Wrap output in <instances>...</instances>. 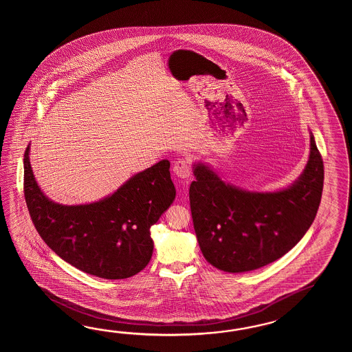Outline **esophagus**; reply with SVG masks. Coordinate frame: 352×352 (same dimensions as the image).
Here are the masks:
<instances>
[{"label": "esophagus", "mask_w": 352, "mask_h": 352, "mask_svg": "<svg viewBox=\"0 0 352 352\" xmlns=\"http://www.w3.org/2000/svg\"><path fill=\"white\" fill-rule=\"evenodd\" d=\"M173 173L179 177V179H188L191 177V168L190 164L186 160H179L175 165H173Z\"/></svg>", "instance_id": "esophagus-1"}]
</instances>
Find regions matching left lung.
<instances>
[{"instance_id": "obj_1", "label": "left lung", "mask_w": 352, "mask_h": 352, "mask_svg": "<svg viewBox=\"0 0 352 352\" xmlns=\"http://www.w3.org/2000/svg\"><path fill=\"white\" fill-rule=\"evenodd\" d=\"M309 156L298 179L276 191L225 182L202 161L192 165L190 208L199 245L217 270H259L288 253L314 223L321 202L323 161L309 132Z\"/></svg>"}]
</instances>
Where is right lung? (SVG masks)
Instances as JSON below:
<instances>
[{"label":"right lung","instance_id":"right-lung-1","mask_svg":"<svg viewBox=\"0 0 352 352\" xmlns=\"http://www.w3.org/2000/svg\"><path fill=\"white\" fill-rule=\"evenodd\" d=\"M23 191L47 247L75 268L104 279H124L144 270L153 253L151 226L176 197L170 162L162 160L98 201H53L32 173L30 144L23 156Z\"/></svg>","mask_w":352,"mask_h":352}]
</instances>
